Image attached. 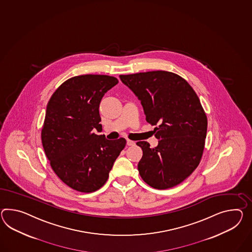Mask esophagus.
<instances>
[{"instance_id":"obj_1","label":"esophagus","mask_w":252,"mask_h":252,"mask_svg":"<svg viewBox=\"0 0 252 252\" xmlns=\"http://www.w3.org/2000/svg\"><path fill=\"white\" fill-rule=\"evenodd\" d=\"M126 144H127V146L131 147V146H135V142L132 141V140H130V139H127V140H126Z\"/></svg>"}]
</instances>
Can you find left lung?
<instances>
[{"instance_id": "8db88e82", "label": "left lung", "mask_w": 252, "mask_h": 252, "mask_svg": "<svg viewBox=\"0 0 252 252\" xmlns=\"http://www.w3.org/2000/svg\"><path fill=\"white\" fill-rule=\"evenodd\" d=\"M119 77L141 101L146 120L157 126L158 147L136 143L143 150L140 177L157 189L180 184L198 166L207 135L208 119L196 92L184 78L166 71Z\"/></svg>"}]
</instances>
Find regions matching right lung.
<instances>
[{"label": "right lung", "mask_w": 252, "mask_h": 252, "mask_svg": "<svg viewBox=\"0 0 252 252\" xmlns=\"http://www.w3.org/2000/svg\"><path fill=\"white\" fill-rule=\"evenodd\" d=\"M117 83L103 74L74 76L56 89L47 104L43 149L57 177L74 190L90 193L103 187L126 147L123 137L107 140L94 133L102 131L100 102Z\"/></svg>", "instance_id": "1"}]
</instances>
